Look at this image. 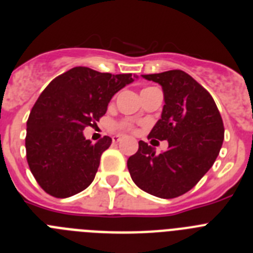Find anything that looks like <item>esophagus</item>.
I'll return each mask as SVG.
<instances>
[{
    "label": "esophagus",
    "mask_w": 253,
    "mask_h": 253,
    "mask_svg": "<svg viewBox=\"0 0 253 253\" xmlns=\"http://www.w3.org/2000/svg\"><path fill=\"white\" fill-rule=\"evenodd\" d=\"M122 140V135H114L113 137V143H119Z\"/></svg>",
    "instance_id": "esophagus-1"
}]
</instances>
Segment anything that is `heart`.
Returning <instances> with one entry per match:
<instances>
[{
    "mask_svg": "<svg viewBox=\"0 0 253 253\" xmlns=\"http://www.w3.org/2000/svg\"><path fill=\"white\" fill-rule=\"evenodd\" d=\"M119 128H123V129H131V126H130V125H128V124H120V125H119Z\"/></svg>",
    "mask_w": 253,
    "mask_h": 253,
    "instance_id": "b5f03b06",
    "label": "heart"
}]
</instances>
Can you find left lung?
Instances as JSON below:
<instances>
[{"label": "left lung", "instance_id": "1", "mask_svg": "<svg viewBox=\"0 0 253 253\" xmlns=\"http://www.w3.org/2000/svg\"><path fill=\"white\" fill-rule=\"evenodd\" d=\"M161 84V119L149 137L167 140L169 148L156 154L140 140L128 160L131 180L143 191L162 199L177 198L193 189L215 162L224 139L222 116L213 97L184 71L143 75Z\"/></svg>", "mask_w": 253, "mask_h": 253}]
</instances>
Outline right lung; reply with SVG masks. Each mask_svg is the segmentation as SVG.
<instances>
[{
    "label": "right lung",
    "mask_w": 253,
    "mask_h": 253,
    "mask_svg": "<svg viewBox=\"0 0 253 253\" xmlns=\"http://www.w3.org/2000/svg\"><path fill=\"white\" fill-rule=\"evenodd\" d=\"M138 76L75 67L58 76L37 100L26 123V158L44 191L69 198L88 187L110 137L92 143L84 129L99 122L118 91Z\"/></svg>",
    "instance_id": "1"
}]
</instances>
